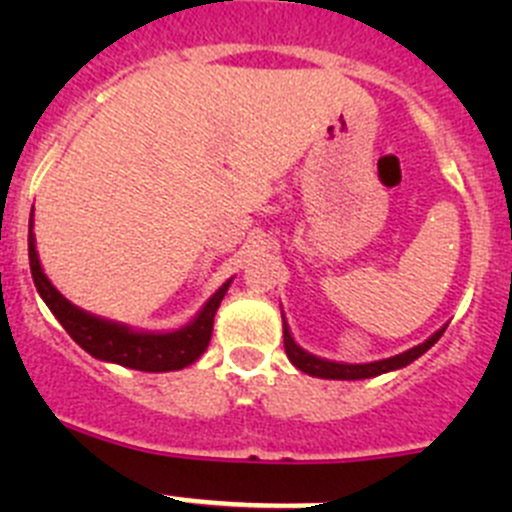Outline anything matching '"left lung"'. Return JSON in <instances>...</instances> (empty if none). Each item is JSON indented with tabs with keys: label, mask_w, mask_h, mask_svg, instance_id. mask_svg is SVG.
I'll return each instance as SVG.
<instances>
[{
	"label": "left lung",
	"mask_w": 512,
	"mask_h": 512,
	"mask_svg": "<svg viewBox=\"0 0 512 512\" xmlns=\"http://www.w3.org/2000/svg\"><path fill=\"white\" fill-rule=\"evenodd\" d=\"M443 332H446V329L436 332L431 339H426V342L418 344V347L409 349V352L391 356V359L371 361V364H337V361L319 359V356H312L304 352V349H299L297 344H294L292 334H289L287 322H285V352L289 356V361H292L299 371H304V374L309 376H319V379H369V376H379L391 369H401V366L411 364V361L418 359L423 352H428V349L443 337Z\"/></svg>",
	"instance_id": "8db88e82"
}]
</instances>
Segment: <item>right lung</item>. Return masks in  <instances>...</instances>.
<instances>
[{"instance_id":"1","label":"right lung","mask_w":512,"mask_h":512,"mask_svg":"<svg viewBox=\"0 0 512 512\" xmlns=\"http://www.w3.org/2000/svg\"><path fill=\"white\" fill-rule=\"evenodd\" d=\"M29 267H32L34 285L39 289L41 299L46 307L54 312L59 319L61 327L69 332V337L86 349L91 356L103 361H113V364L128 366V369L138 371H175L183 366L193 364L200 354L208 349L210 334H213V319L218 312L220 302H223L230 282H225L208 304L203 312L188 324V327L178 329L173 334H143L131 332L128 327L121 324L103 322V319L91 317V314L81 312L79 307L61 297L56 287L46 280L41 272L39 257H36L34 235H32V220H29Z\"/></svg>"}]
</instances>
